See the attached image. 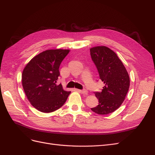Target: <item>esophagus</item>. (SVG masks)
I'll return each mask as SVG.
<instances>
[{"label":"esophagus","mask_w":155,"mask_h":155,"mask_svg":"<svg viewBox=\"0 0 155 155\" xmlns=\"http://www.w3.org/2000/svg\"><path fill=\"white\" fill-rule=\"evenodd\" d=\"M78 91L81 94H87L88 93V91L86 90V89H83V90H79Z\"/></svg>","instance_id":"obj_1"}]
</instances>
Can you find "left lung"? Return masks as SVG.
<instances>
[{"instance_id": "left-lung-1", "label": "left lung", "mask_w": 155, "mask_h": 155, "mask_svg": "<svg viewBox=\"0 0 155 155\" xmlns=\"http://www.w3.org/2000/svg\"><path fill=\"white\" fill-rule=\"evenodd\" d=\"M90 51L100 78L104 83L100 92H94L99 104L91 110L98 114H110L125 100L130 86L129 76L118 55L109 48L95 46Z\"/></svg>"}]
</instances>
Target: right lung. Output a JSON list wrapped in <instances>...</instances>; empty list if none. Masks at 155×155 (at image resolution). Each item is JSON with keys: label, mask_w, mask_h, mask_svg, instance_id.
<instances>
[{"label": "right lung", "mask_w": 155, "mask_h": 155, "mask_svg": "<svg viewBox=\"0 0 155 155\" xmlns=\"http://www.w3.org/2000/svg\"><path fill=\"white\" fill-rule=\"evenodd\" d=\"M70 50H47L35 55L25 67L22 74V85L31 105L45 113L61 107L70 91L63 90L57 81L59 68Z\"/></svg>", "instance_id": "right-lung-1"}]
</instances>
